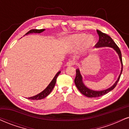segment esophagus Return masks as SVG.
Masks as SVG:
<instances>
[{
	"label": "esophagus",
	"mask_w": 129,
	"mask_h": 129,
	"mask_svg": "<svg viewBox=\"0 0 129 129\" xmlns=\"http://www.w3.org/2000/svg\"><path fill=\"white\" fill-rule=\"evenodd\" d=\"M74 64V60H69V61H68L67 62L66 66H73Z\"/></svg>",
	"instance_id": "1"
}]
</instances>
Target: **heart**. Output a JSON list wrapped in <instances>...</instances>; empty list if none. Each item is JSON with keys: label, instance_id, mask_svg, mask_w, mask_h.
<instances>
[{"label": "heart", "instance_id": "1", "mask_svg": "<svg viewBox=\"0 0 129 129\" xmlns=\"http://www.w3.org/2000/svg\"><path fill=\"white\" fill-rule=\"evenodd\" d=\"M94 38L85 34H77L70 36L68 39V44L72 49H77L81 46L83 51H86L93 46Z\"/></svg>", "mask_w": 129, "mask_h": 129}]
</instances>
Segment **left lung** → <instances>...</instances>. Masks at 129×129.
I'll return each mask as SVG.
<instances>
[{"label": "left lung", "mask_w": 129, "mask_h": 129, "mask_svg": "<svg viewBox=\"0 0 129 129\" xmlns=\"http://www.w3.org/2000/svg\"><path fill=\"white\" fill-rule=\"evenodd\" d=\"M97 32L99 36V40L98 43L95 44V46L97 48L103 47H109L113 48L116 51V52L117 53L118 55L119 56L121 63V73L119 74L117 80L115 82L114 84L111 87L108 88L106 89L102 90V91H94V90H92L88 88V87H86L84 85L83 80H82V77L80 73L79 69H77L76 70V76L75 79H74V83H75L77 89H79V91L82 94L86 96L87 97H91V98H92V97H100V96L104 95L107 94V93L110 92L112 89H114L115 87L117 86V84L118 82L119 81L121 74L122 71V61L121 53L120 49L118 47L117 45L115 44L114 40L112 39L111 37H109V35H108L106 34L103 33L100 30H97Z\"/></svg>", "instance_id": "left-lung-1"}]
</instances>
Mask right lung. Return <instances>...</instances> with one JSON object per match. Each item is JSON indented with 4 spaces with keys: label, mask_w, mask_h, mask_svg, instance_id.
Returning <instances> with one entry per match:
<instances>
[{
    "label": "right lung",
    "mask_w": 129,
    "mask_h": 129,
    "mask_svg": "<svg viewBox=\"0 0 129 129\" xmlns=\"http://www.w3.org/2000/svg\"><path fill=\"white\" fill-rule=\"evenodd\" d=\"M45 29H31L30 30H29L28 32L26 34V35H27V34H32V33H41L43 32V31H44ZM60 71H58L57 73L56 74L55 76V77H53L52 81H51L50 83H49V85L46 87V89L44 90H43L41 92L39 93L37 95L33 96V97H28L27 99L29 100H41V99H44L45 97H46L47 96L49 95V94L52 92V91L53 89L54 86L56 84V79L58 76H59V74H60Z\"/></svg>",
    "instance_id": "add662e5"
}]
</instances>
